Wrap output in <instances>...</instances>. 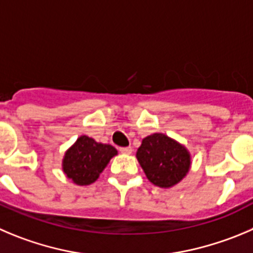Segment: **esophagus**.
Returning <instances> with one entry per match:
<instances>
[{
    "mask_svg": "<svg viewBox=\"0 0 253 253\" xmlns=\"http://www.w3.org/2000/svg\"><path fill=\"white\" fill-rule=\"evenodd\" d=\"M120 152L125 153V155H129L132 152V147H120Z\"/></svg>",
    "mask_w": 253,
    "mask_h": 253,
    "instance_id": "esophagus-1",
    "label": "esophagus"
}]
</instances>
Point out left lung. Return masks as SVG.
Listing matches in <instances>:
<instances>
[{"label": "left lung", "instance_id": "1", "mask_svg": "<svg viewBox=\"0 0 253 253\" xmlns=\"http://www.w3.org/2000/svg\"><path fill=\"white\" fill-rule=\"evenodd\" d=\"M136 157L148 180L159 187H171L180 182L191 165L187 150L162 133L143 138Z\"/></svg>", "mask_w": 253, "mask_h": 253}]
</instances>
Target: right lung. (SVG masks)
<instances>
[{
    "label": "right lung",
    "instance_id": "add662e5",
    "mask_svg": "<svg viewBox=\"0 0 253 253\" xmlns=\"http://www.w3.org/2000/svg\"><path fill=\"white\" fill-rule=\"evenodd\" d=\"M117 151L111 145L97 143L93 138L81 136L66 152L63 171L77 185H89L100 176Z\"/></svg>",
    "mask_w": 253,
    "mask_h": 253
}]
</instances>
